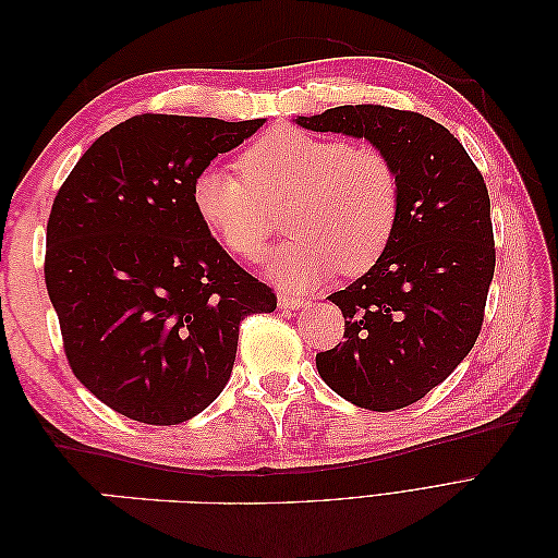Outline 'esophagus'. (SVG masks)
<instances>
[{
    "instance_id": "34e87169",
    "label": "esophagus",
    "mask_w": 558,
    "mask_h": 558,
    "mask_svg": "<svg viewBox=\"0 0 558 558\" xmlns=\"http://www.w3.org/2000/svg\"><path fill=\"white\" fill-rule=\"evenodd\" d=\"M305 305V300L293 295V293H279V307L281 310H298Z\"/></svg>"
}]
</instances>
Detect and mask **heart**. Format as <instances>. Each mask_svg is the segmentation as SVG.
I'll return each mask as SVG.
<instances>
[{
  "label": "heart",
  "mask_w": 558,
  "mask_h": 558,
  "mask_svg": "<svg viewBox=\"0 0 558 558\" xmlns=\"http://www.w3.org/2000/svg\"><path fill=\"white\" fill-rule=\"evenodd\" d=\"M242 177L205 167L191 185L197 218L228 253L260 260L286 207L295 238L269 260L283 286H314L337 267L347 277L373 269L393 240L400 179L373 146L275 128L244 148Z\"/></svg>",
  "instance_id": "1"
}]
</instances>
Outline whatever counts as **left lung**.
I'll return each mask as SVG.
<instances>
[{"label": "left lung", "instance_id": "obj_1", "mask_svg": "<svg viewBox=\"0 0 558 558\" xmlns=\"http://www.w3.org/2000/svg\"><path fill=\"white\" fill-rule=\"evenodd\" d=\"M295 123L365 137L398 172L393 240L373 269L328 295L344 342L316 353V367L359 408H408L453 373L482 330L496 267L484 177L445 125L416 111L356 105Z\"/></svg>", "mask_w": 558, "mask_h": 558}]
</instances>
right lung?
<instances>
[{
	"instance_id": "add662e5",
	"label": "right lung",
	"mask_w": 558,
	"mask_h": 558,
	"mask_svg": "<svg viewBox=\"0 0 558 558\" xmlns=\"http://www.w3.org/2000/svg\"><path fill=\"white\" fill-rule=\"evenodd\" d=\"M263 123L132 116L60 185L46 289L72 373L113 412L150 426L193 418L228 384L242 320L277 310L191 202L195 174Z\"/></svg>"
}]
</instances>
